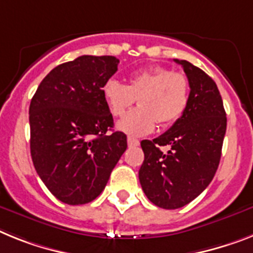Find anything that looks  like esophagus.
<instances>
[{"label":"esophagus","mask_w":253,"mask_h":253,"mask_svg":"<svg viewBox=\"0 0 253 253\" xmlns=\"http://www.w3.org/2000/svg\"><path fill=\"white\" fill-rule=\"evenodd\" d=\"M127 144H128V146H137L140 144V141L137 139H133V137L128 136L127 137Z\"/></svg>","instance_id":"esophagus-1"}]
</instances>
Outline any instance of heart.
Listing matches in <instances>:
<instances>
[{
    "label": "heart",
    "mask_w": 253,
    "mask_h": 253,
    "mask_svg": "<svg viewBox=\"0 0 253 253\" xmlns=\"http://www.w3.org/2000/svg\"><path fill=\"white\" fill-rule=\"evenodd\" d=\"M101 94L116 117L123 116L137 99L139 107L117 123V128L131 136H144L158 122L169 125L179 120L188 107L190 88L184 74L156 67L132 73L127 84L109 78Z\"/></svg>",
    "instance_id": "obj_1"
}]
</instances>
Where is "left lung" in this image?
<instances>
[{"instance_id": "obj_1", "label": "left lung", "mask_w": 253, "mask_h": 253, "mask_svg": "<svg viewBox=\"0 0 253 253\" xmlns=\"http://www.w3.org/2000/svg\"><path fill=\"white\" fill-rule=\"evenodd\" d=\"M190 87L185 112L169 131L143 140L139 180L150 202L161 209L188 205L209 186L221 158L226 113L215 81L186 60H177ZM170 146L167 153L159 146Z\"/></svg>"}]
</instances>
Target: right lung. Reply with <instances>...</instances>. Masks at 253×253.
<instances>
[{
    "instance_id": "obj_1",
    "label": "right lung",
    "mask_w": 253,
    "mask_h": 253,
    "mask_svg": "<svg viewBox=\"0 0 253 253\" xmlns=\"http://www.w3.org/2000/svg\"><path fill=\"white\" fill-rule=\"evenodd\" d=\"M118 63L114 56L82 55L54 68L32 97V161L63 203L94 201L127 148L125 133H108L113 117L101 94Z\"/></svg>"
}]
</instances>
